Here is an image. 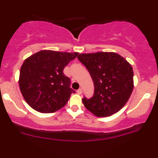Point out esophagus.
I'll return each mask as SVG.
<instances>
[{"mask_svg":"<svg viewBox=\"0 0 158 158\" xmlns=\"http://www.w3.org/2000/svg\"><path fill=\"white\" fill-rule=\"evenodd\" d=\"M77 94H79V95H81V94H82V89H81V88H79V90H77Z\"/></svg>","mask_w":158,"mask_h":158,"instance_id":"esophagus-1","label":"esophagus"}]
</instances>
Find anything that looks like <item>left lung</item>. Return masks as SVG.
<instances>
[{
  "label": "left lung",
  "mask_w": 158,
  "mask_h": 158,
  "mask_svg": "<svg viewBox=\"0 0 158 158\" xmlns=\"http://www.w3.org/2000/svg\"><path fill=\"white\" fill-rule=\"evenodd\" d=\"M90 73L94 94L84 98L85 107L98 117L110 116L126 104L134 87L132 65L115 52L81 54L77 56Z\"/></svg>",
  "instance_id": "1"
}]
</instances>
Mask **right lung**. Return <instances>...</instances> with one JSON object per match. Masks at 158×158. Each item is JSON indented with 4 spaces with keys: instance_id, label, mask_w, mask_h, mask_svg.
Masks as SVG:
<instances>
[{
    "instance_id": "obj_1",
    "label": "right lung",
    "mask_w": 158,
    "mask_h": 158,
    "mask_svg": "<svg viewBox=\"0 0 158 158\" xmlns=\"http://www.w3.org/2000/svg\"><path fill=\"white\" fill-rule=\"evenodd\" d=\"M78 52L40 51L26 59L19 77L20 92L27 104L36 111L54 113L67 104L75 90L63 73L64 67Z\"/></svg>"
}]
</instances>
